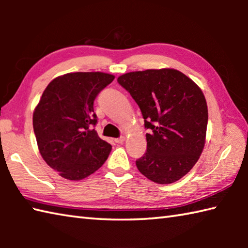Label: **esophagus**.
I'll return each mask as SVG.
<instances>
[{"label": "esophagus", "instance_id": "obj_1", "mask_svg": "<svg viewBox=\"0 0 248 248\" xmlns=\"http://www.w3.org/2000/svg\"><path fill=\"white\" fill-rule=\"evenodd\" d=\"M124 140H125L124 137H120V138H117V139H115V142L116 143H123Z\"/></svg>", "mask_w": 248, "mask_h": 248}]
</instances>
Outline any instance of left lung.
Instances as JSON below:
<instances>
[{"mask_svg":"<svg viewBox=\"0 0 248 248\" xmlns=\"http://www.w3.org/2000/svg\"><path fill=\"white\" fill-rule=\"evenodd\" d=\"M118 83L139 105L146 133L145 154L136 162L156 184L184 177L202 153L208 124L207 100L200 87L175 69H150L120 75Z\"/></svg>","mask_w":248,"mask_h":248,"instance_id":"left-lung-1","label":"left lung"}]
</instances>
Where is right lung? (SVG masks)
Masks as SVG:
<instances>
[{"label":"right lung","instance_id":"right-lung-1","mask_svg":"<svg viewBox=\"0 0 248 248\" xmlns=\"http://www.w3.org/2000/svg\"><path fill=\"white\" fill-rule=\"evenodd\" d=\"M115 75L104 72L66 73L53 78L32 115V127L45 162L69 180L95 173L111 145L98 137L94 114L96 96Z\"/></svg>","mask_w":248,"mask_h":248}]
</instances>
